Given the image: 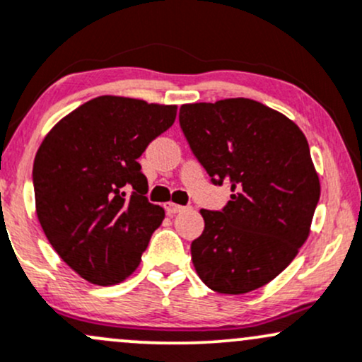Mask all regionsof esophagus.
Masks as SVG:
<instances>
[{"mask_svg":"<svg viewBox=\"0 0 362 362\" xmlns=\"http://www.w3.org/2000/svg\"><path fill=\"white\" fill-rule=\"evenodd\" d=\"M165 209H166V213H168V214H175V213L184 211L185 208H184V206H180V204H175V202H166Z\"/></svg>","mask_w":362,"mask_h":362,"instance_id":"obj_1","label":"esophagus"}]
</instances>
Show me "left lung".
<instances>
[{"instance_id":"1","label":"left lung","mask_w":362,"mask_h":362,"mask_svg":"<svg viewBox=\"0 0 362 362\" xmlns=\"http://www.w3.org/2000/svg\"><path fill=\"white\" fill-rule=\"evenodd\" d=\"M180 127L214 185L230 184L221 211L201 209L190 245L209 288L239 296L280 275L309 237L320 178L308 139L285 115L254 99L182 105Z\"/></svg>"}]
</instances>
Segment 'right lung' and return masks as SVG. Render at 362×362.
Here are the masks:
<instances>
[{
    "label": "right lung",
    "mask_w": 362,
    "mask_h": 362,
    "mask_svg": "<svg viewBox=\"0 0 362 362\" xmlns=\"http://www.w3.org/2000/svg\"><path fill=\"white\" fill-rule=\"evenodd\" d=\"M175 117V105L99 96L62 118L39 146V223L58 256L90 284L132 275L161 225L165 209L144 196L148 178L137 160Z\"/></svg>",
    "instance_id": "obj_1"
}]
</instances>
